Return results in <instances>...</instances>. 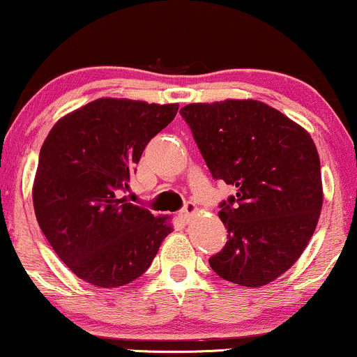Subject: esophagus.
<instances>
[{"mask_svg":"<svg viewBox=\"0 0 357 357\" xmlns=\"http://www.w3.org/2000/svg\"><path fill=\"white\" fill-rule=\"evenodd\" d=\"M196 213H198V206L195 203H188L181 210V213H179V216H181L183 221H190Z\"/></svg>","mask_w":357,"mask_h":357,"instance_id":"34e87169","label":"esophagus"}]
</instances>
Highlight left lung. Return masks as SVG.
Instances as JSON below:
<instances>
[{
	"instance_id": "obj_1",
	"label": "left lung",
	"mask_w": 357,
	"mask_h": 357,
	"mask_svg": "<svg viewBox=\"0 0 357 357\" xmlns=\"http://www.w3.org/2000/svg\"><path fill=\"white\" fill-rule=\"evenodd\" d=\"M215 179L235 186L220 204L228 241L210 258L216 275L261 287L292 267L322 210L321 161L312 137L280 110L253 99L179 110Z\"/></svg>"
}]
</instances>
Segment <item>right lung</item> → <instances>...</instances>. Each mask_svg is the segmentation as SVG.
<instances>
[{
	"mask_svg": "<svg viewBox=\"0 0 357 357\" xmlns=\"http://www.w3.org/2000/svg\"><path fill=\"white\" fill-rule=\"evenodd\" d=\"M179 104L97 99L56 121L40 149L36 220L59 258L90 285L116 289L149 268L171 216L119 198L147 142Z\"/></svg>",
	"mask_w": 357,
	"mask_h": 357,
	"instance_id": "right-lung-1",
	"label": "right lung"
}]
</instances>
